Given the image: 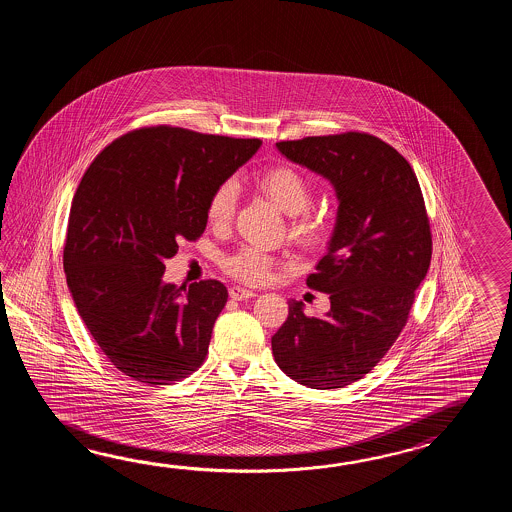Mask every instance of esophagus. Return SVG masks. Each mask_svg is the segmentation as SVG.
<instances>
[{
  "instance_id": "34e87169",
  "label": "esophagus",
  "mask_w": 512,
  "mask_h": 512,
  "mask_svg": "<svg viewBox=\"0 0 512 512\" xmlns=\"http://www.w3.org/2000/svg\"><path fill=\"white\" fill-rule=\"evenodd\" d=\"M230 298H234V300H247V298H254L256 293L254 291H249V289H245V287H240V285H234V287H230Z\"/></svg>"
}]
</instances>
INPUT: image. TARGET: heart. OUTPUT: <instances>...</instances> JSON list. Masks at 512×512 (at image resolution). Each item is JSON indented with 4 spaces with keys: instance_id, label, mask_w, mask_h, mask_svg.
Masks as SVG:
<instances>
[{
    "instance_id": "obj_1",
    "label": "heart",
    "mask_w": 512,
    "mask_h": 512,
    "mask_svg": "<svg viewBox=\"0 0 512 512\" xmlns=\"http://www.w3.org/2000/svg\"><path fill=\"white\" fill-rule=\"evenodd\" d=\"M260 186L285 214L296 216L293 223L296 234L307 240H316L322 234V221L315 214L307 212L313 199V186L302 172H298L293 166H272L261 174ZM236 205L238 183L234 179H227L208 199V221L218 227L229 225L236 214ZM272 265L274 260L271 256L256 247H245L225 261L227 272L247 283L265 282L271 276Z\"/></svg>"
}]
</instances>
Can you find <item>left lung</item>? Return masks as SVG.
Returning a JSON list of instances; mask_svg holds the SVG:
<instances>
[{
  "mask_svg": "<svg viewBox=\"0 0 512 512\" xmlns=\"http://www.w3.org/2000/svg\"><path fill=\"white\" fill-rule=\"evenodd\" d=\"M289 161L326 177L338 199L326 256L307 285L329 294L326 316L291 300L272 337L280 370L315 390L370 373L408 320L432 258L425 199L412 166L390 144L359 131L276 142Z\"/></svg>",
  "mask_w": 512,
  "mask_h": 512,
  "instance_id": "obj_1",
  "label": "left lung"
}]
</instances>
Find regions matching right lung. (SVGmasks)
I'll list each match as a JSON object with an SVG mask.
<instances>
[{"mask_svg":"<svg viewBox=\"0 0 512 512\" xmlns=\"http://www.w3.org/2000/svg\"><path fill=\"white\" fill-rule=\"evenodd\" d=\"M260 146L153 126L122 135L87 168L69 212L64 271L78 315L124 375L157 386L203 364L227 287L164 283V260L205 232L212 192Z\"/></svg>","mask_w":512,"mask_h":512,"instance_id":"add662e5","label":"right lung"}]
</instances>
